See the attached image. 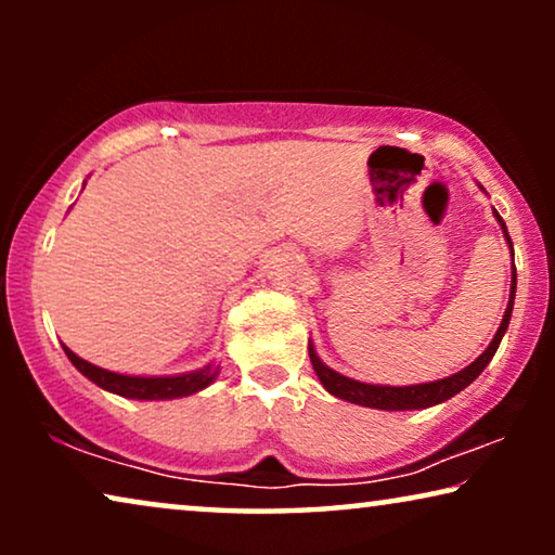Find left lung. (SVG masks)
Wrapping results in <instances>:
<instances>
[{
  "label": "left lung",
  "mask_w": 555,
  "mask_h": 555,
  "mask_svg": "<svg viewBox=\"0 0 555 555\" xmlns=\"http://www.w3.org/2000/svg\"><path fill=\"white\" fill-rule=\"evenodd\" d=\"M498 222L503 227V234L507 240V245L513 249V242H511V234L505 230V222L503 217L498 215ZM513 298H515V268H513V285H511V300H507V308H505V315H503V323H500V328L495 333V338L490 340V346L485 348V351L477 356V359L469 363L467 369H462L460 374H452L447 378H439V382H431V384H416V386H374V384H361V382H353V378L348 376H340L338 371H333L325 366V363L318 359L313 346L308 344V353H310V363H313L318 378H321L323 389L331 391L333 397L344 399V401H351V404H359V406H369V409H386V412H404V409H427V406H435V404H442V401L452 399L454 393H460L465 386H469L475 382L477 376L482 374V369L488 366L492 361V356H495L500 340H503V333L507 331V323H511V315H513Z\"/></svg>",
  "instance_id": "1"
}]
</instances>
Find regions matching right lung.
Wrapping results in <instances>:
<instances>
[{
  "instance_id": "obj_1",
  "label": "right lung",
  "mask_w": 555,
  "mask_h": 555,
  "mask_svg": "<svg viewBox=\"0 0 555 555\" xmlns=\"http://www.w3.org/2000/svg\"><path fill=\"white\" fill-rule=\"evenodd\" d=\"M67 359L73 361V366L80 371L82 376H88L90 382L101 386L105 391L118 393V397L126 399H179V397H189V393L202 391L204 386H209L217 376V366H204L199 371H192V374H181V376H124V374H113V371L98 369L93 363L82 361L80 356H75L70 348L63 346Z\"/></svg>"
}]
</instances>
